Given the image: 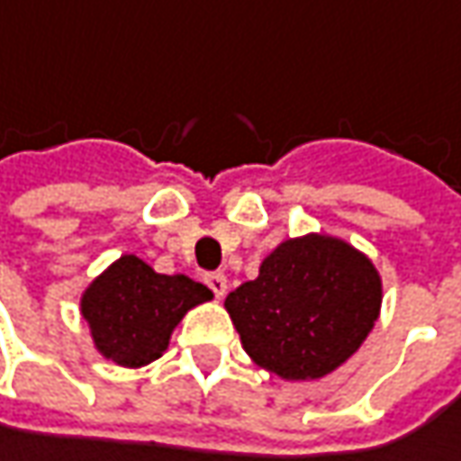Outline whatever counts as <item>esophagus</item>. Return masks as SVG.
I'll return each instance as SVG.
<instances>
[{
  "label": "esophagus",
  "instance_id": "1",
  "mask_svg": "<svg viewBox=\"0 0 461 461\" xmlns=\"http://www.w3.org/2000/svg\"><path fill=\"white\" fill-rule=\"evenodd\" d=\"M206 284L211 286V291L216 294V299H221L227 289H230V281H227V276L224 273H209L206 276Z\"/></svg>",
  "mask_w": 461,
  "mask_h": 461
}]
</instances>
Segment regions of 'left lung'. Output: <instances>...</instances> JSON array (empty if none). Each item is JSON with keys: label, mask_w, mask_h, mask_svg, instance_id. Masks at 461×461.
<instances>
[{"label": "left lung", "mask_w": 461, "mask_h": 461, "mask_svg": "<svg viewBox=\"0 0 461 461\" xmlns=\"http://www.w3.org/2000/svg\"><path fill=\"white\" fill-rule=\"evenodd\" d=\"M242 348L286 382L343 366L382 312V276L350 242L310 231L270 250L258 278L224 299Z\"/></svg>", "instance_id": "1"}]
</instances>
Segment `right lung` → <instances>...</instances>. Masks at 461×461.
<instances>
[{
  "mask_svg": "<svg viewBox=\"0 0 461 461\" xmlns=\"http://www.w3.org/2000/svg\"><path fill=\"white\" fill-rule=\"evenodd\" d=\"M211 299L209 286L183 273L165 276L136 255H121L82 291L79 312L103 358L139 369L157 361L180 320Z\"/></svg>",
  "mask_w": 461,
  "mask_h": 461,
  "instance_id": "add662e5",
  "label": "right lung"
}]
</instances>
